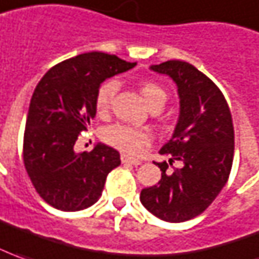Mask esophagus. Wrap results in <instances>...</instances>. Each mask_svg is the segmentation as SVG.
<instances>
[{
  "instance_id": "34e87169",
  "label": "esophagus",
  "mask_w": 259,
  "mask_h": 259,
  "mask_svg": "<svg viewBox=\"0 0 259 259\" xmlns=\"http://www.w3.org/2000/svg\"><path fill=\"white\" fill-rule=\"evenodd\" d=\"M120 160H122L123 164H132V166H139V164H142V161L137 159H132L129 156H126V154H122L120 156Z\"/></svg>"
}]
</instances>
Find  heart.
Listing matches in <instances>:
<instances>
[{
	"label": "heart",
	"mask_w": 259,
	"mask_h": 259,
	"mask_svg": "<svg viewBox=\"0 0 259 259\" xmlns=\"http://www.w3.org/2000/svg\"><path fill=\"white\" fill-rule=\"evenodd\" d=\"M116 92H117V83L115 80L105 82L100 86L96 95V109L99 113L103 115L110 109ZM140 93L150 109L156 106L163 107L167 100L166 91L159 83L152 82V80L143 82L140 85ZM103 140L107 144L119 149L120 152L130 154V156H136L150 143V135L144 130L133 129L124 124H115L105 129Z\"/></svg>",
	"instance_id": "1"
}]
</instances>
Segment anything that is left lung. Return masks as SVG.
Here are the masks:
<instances>
[{"label":"left lung","mask_w":259,"mask_h":259,"mask_svg":"<svg viewBox=\"0 0 259 259\" xmlns=\"http://www.w3.org/2000/svg\"><path fill=\"white\" fill-rule=\"evenodd\" d=\"M150 69L177 86L179 119L160 154L180 161L168 173L157 163L161 180L142 190L140 201L163 221L183 223L201 214L226 186L234 157V127L226 99L215 83L191 63L167 61Z\"/></svg>","instance_id":"1"}]
</instances>
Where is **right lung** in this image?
Returning a JSON list of instances; mask_svg holds the SVG:
<instances>
[{
    "label": "right lung",
    "mask_w": 259,
    "mask_h": 259,
    "mask_svg": "<svg viewBox=\"0 0 259 259\" xmlns=\"http://www.w3.org/2000/svg\"><path fill=\"white\" fill-rule=\"evenodd\" d=\"M136 66L116 55L86 52L49 69L33 91L24 133V163L38 194L62 211L99 200L120 154L106 144L76 152L78 136L96 116V95L106 79Z\"/></svg>",
    "instance_id": "obj_1"
}]
</instances>
